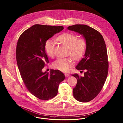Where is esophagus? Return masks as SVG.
Returning <instances> with one entry per match:
<instances>
[{
    "label": "esophagus",
    "instance_id": "obj_1",
    "mask_svg": "<svg viewBox=\"0 0 123 123\" xmlns=\"http://www.w3.org/2000/svg\"><path fill=\"white\" fill-rule=\"evenodd\" d=\"M65 76L66 77H68L69 76V74H68L67 73H65Z\"/></svg>",
    "mask_w": 123,
    "mask_h": 123
}]
</instances>
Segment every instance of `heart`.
Returning a JSON list of instances; mask_svg holds the SVG:
<instances>
[{
    "label": "heart",
    "mask_w": 123,
    "mask_h": 123,
    "mask_svg": "<svg viewBox=\"0 0 123 123\" xmlns=\"http://www.w3.org/2000/svg\"><path fill=\"white\" fill-rule=\"evenodd\" d=\"M56 40L68 48L67 55L70 57L59 58L53 63V67L62 71H68L73 64L72 58L74 61L80 60L84 55L87 47L86 42L83 38H78L77 36L70 33H64L60 34ZM55 43L51 40L46 41L44 44V50L50 57L54 56Z\"/></svg>",
    "instance_id": "1"
}]
</instances>
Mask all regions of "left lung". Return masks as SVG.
<instances>
[{"label":"left lung","mask_w":123,"mask_h":123,"mask_svg":"<svg viewBox=\"0 0 123 123\" xmlns=\"http://www.w3.org/2000/svg\"><path fill=\"white\" fill-rule=\"evenodd\" d=\"M68 29L82 35L86 40L84 56L76 67L85 72L83 77L77 73L72 75L77 80L73 92L77 101L88 102L100 93L107 77L109 63L105 43L98 31L88 25L76 24L68 27Z\"/></svg>","instance_id":"8db88e82"}]
</instances>
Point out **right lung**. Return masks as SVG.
Instances as JSON below:
<instances>
[{
    "label": "right lung",
    "mask_w": 123,
    "mask_h": 123,
    "mask_svg": "<svg viewBox=\"0 0 123 123\" xmlns=\"http://www.w3.org/2000/svg\"><path fill=\"white\" fill-rule=\"evenodd\" d=\"M63 26L35 24L20 35L16 47V60L21 77L27 90L42 100L55 97L65 76L59 70L43 72L49 60L44 50L45 42L63 30Z\"/></svg>",
    "instance_id": "obj_1"
}]
</instances>
